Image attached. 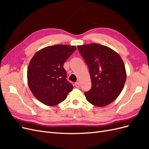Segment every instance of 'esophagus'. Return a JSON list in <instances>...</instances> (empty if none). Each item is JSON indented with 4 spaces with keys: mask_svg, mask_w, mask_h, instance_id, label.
<instances>
[{
    "mask_svg": "<svg viewBox=\"0 0 149 149\" xmlns=\"http://www.w3.org/2000/svg\"><path fill=\"white\" fill-rule=\"evenodd\" d=\"M75 86H76V88H79V86H80V84H79V82H76V83H75Z\"/></svg>",
    "mask_w": 149,
    "mask_h": 149,
    "instance_id": "34e87169",
    "label": "esophagus"
}]
</instances>
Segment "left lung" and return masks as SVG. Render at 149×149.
Masks as SVG:
<instances>
[{
  "mask_svg": "<svg viewBox=\"0 0 149 149\" xmlns=\"http://www.w3.org/2000/svg\"><path fill=\"white\" fill-rule=\"evenodd\" d=\"M89 68L91 88L85 92L88 102L98 107L113 102L126 80L125 66L120 56L110 48L97 43L78 46Z\"/></svg>",
  "mask_w": 149,
  "mask_h": 149,
  "instance_id": "8db88e82",
  "label": "left lung"
}]
</instances>
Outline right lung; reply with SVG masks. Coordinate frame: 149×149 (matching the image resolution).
<instances>
[{
  "mask_svg": "<svg viewBox=\"0 0 149 149\" xmlns=\"http://www.w3.org/2000/svg\"><path fill=\"white\" fill-rule=\"evenodd\" d=\"M76 49L74 46L56 45L38 51L31 60L27 71L30 89L38 101L53 106L63 101L72 91L67 80L64 63Z\"/></svg>",
  "mask_w": 149,
  "mask_h": 149,
  "instance_id": "right-lung-1",
  "label": "right lung"
}]
</instances>
